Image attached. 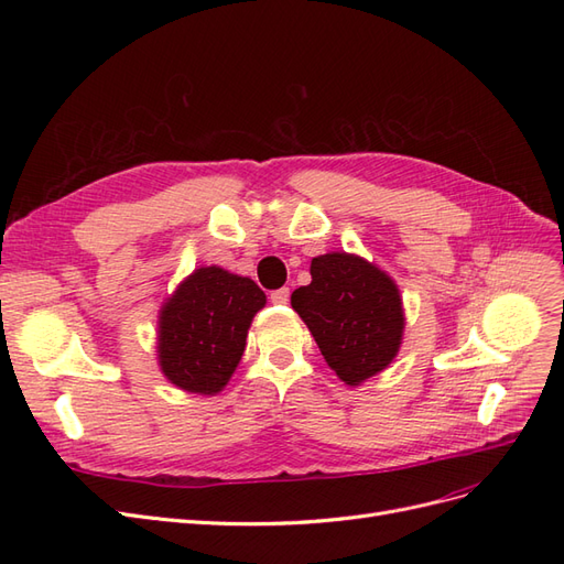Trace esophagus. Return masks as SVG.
I'll return each mask as SVG.
<instances>
[{
	"label": "esophagus",
	"instance_id": "34e87169",
	"mask_svg": "<svg viewBox=\"0 0 564 564\" xmlns=\"http://www.w3.org/2000/svg\"><path fill=\"white\" fill-rule=\"evenodd\" d=\"M270 301H272V303H278V305H284V303H289V286L275 289V292L270 294Z\"/></svg>",
	"mask_w": 564,
	"mask_h": 564
}]
</instances>
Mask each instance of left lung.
I'll use <instances>...</instances> for the list:
<instances>
[{
	"label": "left lung",
	"mask_w": 564,
	"mask_h": 564,
	"mask_svg": "<svg viewBox=\"0 0 564 564\" xmlns=\"http://www.w3.org/2000/svg\"><path fill=\"white\" fill-rule=\"evenodd\" d=\"M313 282L292 294L324 360L348 386L386 369L400 350L404 315L395 282L360 256L324 253L311 263Z\"/></svg>",
	"instance_id": "1"
}]
</instances>
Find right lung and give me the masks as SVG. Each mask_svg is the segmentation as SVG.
<instances>
[{
  "label": "right lung",
  "mask_w": 564,
  "mask_h": 564,
  "mask_svg": "<svg viewBox=\"0 0 564 564\" xmlns=\"http://www.w3.org/2000/svg\"><path fill=\"white\" fill-rule=\"evenodd\" d=\"M265 305L253 280L199 268L169 299L160 317V367L187 392L212 395L228 383L247 346V329Z\"/></svg>",
  "instance_id": "right-lung-1"
}]
</instances>
